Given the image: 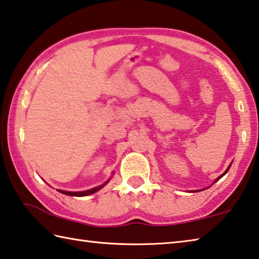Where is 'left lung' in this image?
I'll return each mask as SVG.
<instances>
[{"label":"left lung","instance_id":"obj_1","mask_svg":"<svg viewBox=\"0 0 259 259\" xmlns=\"http://www.w3.org/2000/svg\"><path fill=\"white\" fill-rule=\"evenodd\" d=\"M230 166H231V165H229V167L227 168V170H225V172L223 173V175H221V176H220L219 178H216V180L214 181V183H215L216 181H219V180H220V179H221V178H222L223 176H225V175H227V173H228V171H229V168H230ZM201 190H204V189H201ZM196 191H200V190H196ZM192 192H195V191H192Z\"/></svg>","mask_w":259,"mask_h":259}]
</instances>
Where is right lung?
Listing matches in <instances>:
<instances>
[{"label":"right lung","mask_w":259,"mask_h":259,"mask_svg":"<svg viewBox=\"0 0 259 259\" xmlns=\"http://www.w3.org/2000/svg\"><path fill=\"white\" fill-rule=\"evenodd\" d=\"M111 180V178L107 180L106 182L103 183V185L95 187V188H92V189H88V190H84V191H67V190H60V189H56L59 192L63 195H68V196H74V197H83V196H88V195H92V194H95L96 191H98L100 189H102L103 187H104L106 183H109Z\"/></svg>","instance_id":"1"}]
</instances>
